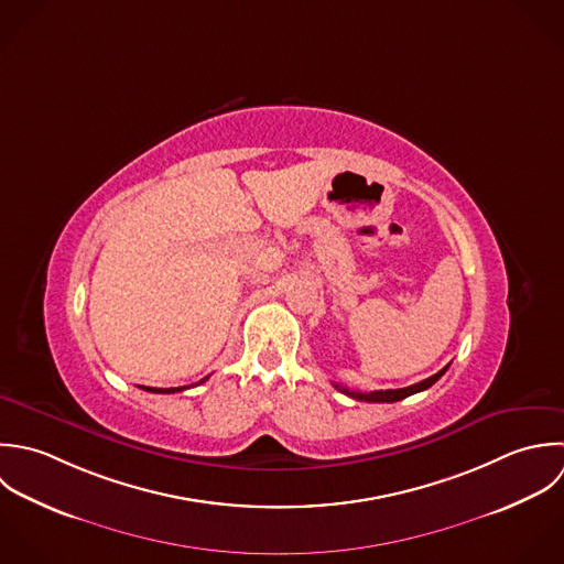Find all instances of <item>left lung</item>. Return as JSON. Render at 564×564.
<instances>
[{
    "label": "left lung",
    "instance_id": "1",
    "mask_svg": "<svg viewBox=\"0 0 564 564\" xmlns=\"http://www.w3.org/2000/svg\"><path fill=\"white\" fill-rule=\"evenodd\" d=\"M446 370H448V366L442 368L437 375L429 376V378H424V380H420V382H415V384L402 387V389H384V391L380 389V391L364 393V391H350L348 387H341V384H337V382H335V387H337L341 393H346V395H350V398H357V400H366V402H398V400H402V398H406V395H411V393H417V391L429 389L435 380H440V376L444 375Z\"/></svg>",
    "mask_w": 564,
    "mask_h": 564
}]
</instances>
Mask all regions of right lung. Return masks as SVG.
I'll return each instance as SVG.
<instances>
[{
	"mask_svg": "<svg viewBox=\"0 0 564 564\" xmlns=\"http://www.w3.org/2000/svg\"><path fill=\"white\" fill-rule=\"evenodd\" d=\"M205 380V378H203ZM200 380V382H203ZM142 389H147V391H155V393H175V391H184L186 387H171V389H155V387H142Z\"/></svg>",
	"mask_w": 564,
	"mask_h": 564,
	"instance_id": "obj_1",
	"label": "right lung"
}]
</instances>
